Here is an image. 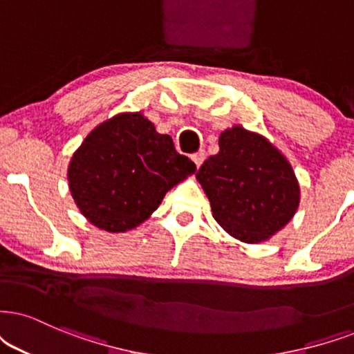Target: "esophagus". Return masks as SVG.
Masks as SVG:
<instances>
[{
	"label": "esophagus",
	"instance_id": "obj_1",
	"mask_svg": "<svg viewBox=\"0 0 354 354\" xmlns=\"http://www.w3.org/2000/svg\"><path fill=\"white\" fill-rule=\"evenodd\" d=\"M192 162L196 163V167H201V165H203V162H204V158H205V153H204V150H199V151H196V153H192Z\"/></svg>",
	"mask_w": 354,
	"mask_h": 354
}]
</instances>
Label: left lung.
Here are the masks:
<instances>
[{"label":"left lung","instance_id":"8db88e82","mask_svg":"<svg viewBox=\"0 0 354 354\" xmlns=\"http://www.w3.org/2000/svg\"><path fill=\"white\" fill-rule=\"evenodd\" d=\"M218 149L196 173L214 218L241 241L270 239L299 205V185L289 162L265 137L239 125L221 133Z\"/></svg>","mask_w":354,"mask_h":354}]
</instances>
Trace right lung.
I'll return each mask as SVG.
<instances>
[{
	"instance_id": "1",
	"label": "right lung",
	"mask_w": 354,
	"mask_h": 354,
	"mask_svg": "<svg viewBox=\"0 0 354 354\" xmlns=\"http://www.w3.org/2000/svg\"><path fill=\"white\" fill-rule=\"evenodd\" d=\"M196 171L142 114H119L84 138L70 162L75 203L89 222L107 232L140 225L165 194Z\"/></svg>"
}]
</instances>
